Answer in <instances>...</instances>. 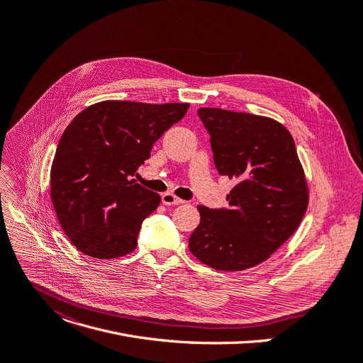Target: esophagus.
<instances>
[{"label":"esophagus","mask_w":363,"mask_h":363,"mask_svg":"<svg viewBox=\"0 0 363 363\" xmlns=\"http://www.w3.org/2000/svg\"><path fill=\"white\" fill-rule=\"evenodd\" d=\"M162 203L164 206H178V204H182L184 201L181 199H178V196H175L174 194L167 192V194L162 195Z\"/></svg>","instance_id":"1"}]
</instances>
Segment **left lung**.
<instances>
[{
  "instance_id": "1",
  "label": "left lung",
  "mask_w": 363,
  "mask_h": 363,
  "mask_svg": "<svg viewBox=\"0 0 363 363\" xmlns=\"http://www.w3.org/2000/svg\"><path fill=\"white\" fill-rule=\"evenodd\" d=\"M220 175L238 179L228 208L199 207L189 250L217 271H245L265 262L298 228L308 188L289 131L249 113L200 108Z\"/></svg>"
}]
</instances>
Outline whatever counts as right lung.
<instances>
[{
	"mask_svg": "<svg viewBox=\"0 0 363 363\" xmlns=\"http://www.w3.org/2000/svg\"><path fill=\"white\" fill-rule=\"evenodd\" d=\"M189 104L101 101L63 131L52 169L50 196L71 243L96 259L133 252L159 194L136 184L138 168Z\"/></svg>",
	"mask_w": 363,
	"mask_h": 363,
	"instance_id": "obj_1",
	"label": "right lung"
}]
</instances>
